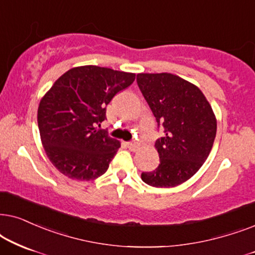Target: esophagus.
<instances>
[{"mask_svg":"<svg viewBox=\"0 0 255 255\" xmlns=\"http://www.w3.org/2000/svg\"><path fill=\"white\" fill-rule=\"evenodd\" d=\"M127 147L129 148L130 150L135 151L138 148V143H136V142H127Z\"/></svg>","mask_w":255,"mask_h":255,"instance_id":"1","label":"esophagus"}]
</instances>
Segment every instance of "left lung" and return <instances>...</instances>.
Returning a JSON list of instances; mask_svg holds the SVG:
<instances>
[{"label": "left lung", "mask_w": 255, "mask_h": 255, "mask_svg": "<svg viewBox=\"0 0 255 255\" xmlns=\"http://www.w3.org/2000/svg\"><path fill=\"white\" fill-rule=\"evenodd\" d=\"M144 99L163 135L155 142L158 167L141 178L155 188H172L191 178L211 151L217 120L201 90L171 73H138Z\"/></svg>", "instance_id": "left-lung-1"}]
</instances>
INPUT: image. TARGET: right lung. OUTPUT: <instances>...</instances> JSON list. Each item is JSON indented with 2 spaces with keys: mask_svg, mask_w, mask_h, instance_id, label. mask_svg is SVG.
I'll return each mask as SVG.
<instances>
[{
  "mask_svg": "<svg viewBox=\"0 0 255 255\" xmlns=\"http://www.w3.org/2000/svg\"><path fill=\"white\" fill-rule=\"evenodd\" d=\"M135 73L107 67H73L59 77L40 100L37 121L51 163L63 175L91 181L107 171L120 142L98 129L106 106L130 86Z\"/></svg>",
  "mask_w": 255,
  "mask_h": 255,
  "instance_id": "add662e5",
  "label": "right lung"
}]
</instances>
